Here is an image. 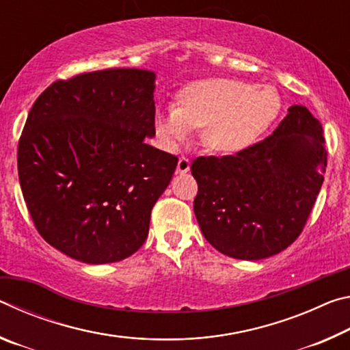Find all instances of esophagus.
Here are the masks:
<instances>
[{"label":"esophagus","mask_w":350,"mask_h":350,"mask_svg":"<svg viewBox=\"0 0 350 350\" xmlns=\"http://www.w3.org/2000/svg\"><path fill=\"white\" fill-rule=\"evenodd\" d=\"M177 173H187V171H189V159L188 157H185V156H182L180 159H179V162H177Z\"/></svg>","instance_id":"esophagus-1"}]
</instances>
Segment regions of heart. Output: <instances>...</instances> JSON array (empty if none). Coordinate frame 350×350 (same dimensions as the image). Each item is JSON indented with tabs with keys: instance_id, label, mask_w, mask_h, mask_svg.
I'll return each mask as SVG.
<instances>
[{
	"instance_id": "1",
	"label": "heart",
	"mask_w": 350,
	"mask_h": 350,
	"mask_svg": "<svg viewBox=\"0 0 350 350\" xmlns=\"http://www.w3.org/2000/svg\"><path fill=\"white\" fill-rule=\"evenodd\" d=\"M281 108L273 88H256L233 79L200 81L183 92L180 106L157 111L156 133L168 150H176L193 129H204V140L216 152L234 154L250 146Z\"/></svg>"
}]
</instances>
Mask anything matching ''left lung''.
Segmentation results:
<instances>
[{"instance_id":"1","label":"left lung","mask_w":350,"mask_h":350,"mask_svg":"<svg viewBox=\"0 0 350 350\" xmlns=\"http://www.w3.org/2000/svg\"><path fill=\"white\" fill-rule=\"evenodd\" d=\"M325 165L321 123L298 105L258 144L233 156L194 159V215L205 239L245 260L286 250L310 216Z\"/></svg>"}]
</instances>
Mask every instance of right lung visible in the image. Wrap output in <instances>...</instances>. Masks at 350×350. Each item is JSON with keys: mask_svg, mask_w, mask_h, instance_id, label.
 Listing matches in <instances>:
<instances>
[{"mask_svg": "<svg viewBox=\"0 0 350 350\" xmlns=\"http://www.w3.org/2000/svg\"><path fill=\"white\" fill-rule=\"evenodd\" d=\"M156 74L103 69L40 94L18 142V177L35 228L86 264L117 262L146 241L151 210L177 167L148 145Z\"/></svg>", "mask_w": 350, "mask_h": 350, "instance_id": "right-lung-1", "label": "right lung"}]
</instances>
